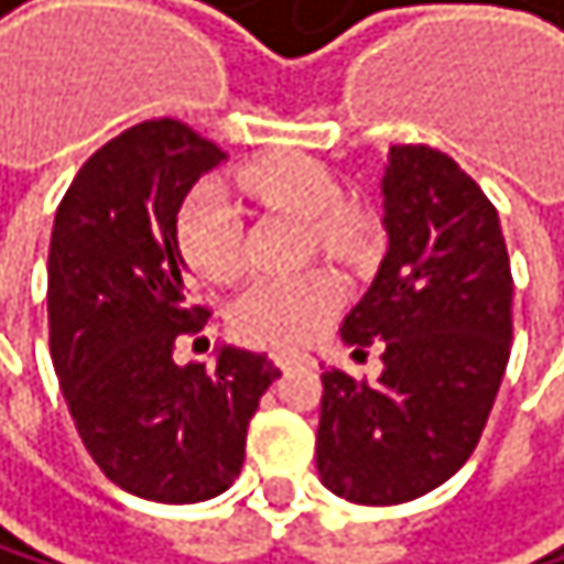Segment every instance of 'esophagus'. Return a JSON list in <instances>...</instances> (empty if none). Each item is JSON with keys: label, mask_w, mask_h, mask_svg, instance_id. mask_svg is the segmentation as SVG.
Returning <instances> with one entry per match:
<instances>
[{"label": "esophagus", "mask_w": 564, "mask_h": 564, "mask_svg": "<svg viewBox=\"0 0 564 564\" xmlns=\"http://www.w3.org/2000/svg\"><path fill=\"white\" fill-rule=\"evenodd\" d=\"M273 365L280 368V372H291V365H294V355H284V351H280V355H273Z\"/></svg>", "instance_id": "1"}]
</instances>
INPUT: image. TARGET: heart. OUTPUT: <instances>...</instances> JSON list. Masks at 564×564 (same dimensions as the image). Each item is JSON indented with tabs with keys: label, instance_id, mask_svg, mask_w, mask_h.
<instances>
[{
	"label": "heart",
	"instance_id": "b5f03b06",
	"mask_svg": "<svg viewBox=\"0 0 564 564\" xmlns=\"http://www.w3.org/2000/svg\"><path fill=\"white\" fill-rule=\"evenodd\" d=\"M236 188L270 209L311 219L324 250L341 253L355 240V223L338 213L341 188L335 175L301 151H276V155L240 169ZM175 240L188 267L209 280H229L240 270L243 216L223 182L206 178L188 188V196L178 206ZM338 297V280L321 270L294 276H257L236 294L229 324L236 335L253 345L301 348L328 324Z\"/></svg>",
	"mask_w": 564,
	"mask_h": 564
}]
</instances>
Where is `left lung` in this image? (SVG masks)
Here are the masks:
<instances>
[{"mask_svg":"<svg viewBox=\"0 0 564 564\" xmlns=\"http://www.w3.org/2000/svg\"><path fill=\"white\" fill-rule=\"evenodd\" d=\"M386 257L341 321L355 355L382 341L368 386L321 376L314 460L355 505H402L474 453L511 355V263L497 209L449 155L392 144L382 172Z\"/></svg>","mask_w":564,"mask_h":564,"instance_id":"obj_1","label":"left lung"}]
</instances>
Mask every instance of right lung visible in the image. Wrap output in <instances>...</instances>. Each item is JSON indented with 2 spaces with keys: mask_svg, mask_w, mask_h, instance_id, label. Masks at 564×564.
<instances>
[{
  "mask_svg": "<svg viewBox=\"0 0 564 564\" xmlns=\"http://www.w3.org/2000/svg\"><path fill=\"white\" fill-rule=\"evenodd\" d=\"M223 151L182 121L128 128L84 162L50 240V355L77 433L121 490L196 505L243 470L247 426L280 368L223 345L216 368L175 341L209 311L188 301L178 206Z\"/></svg>",
  "mask_w": 564,
  "mask_h": 564,
  "instance_id": "obj_1",
  "label": "right lung"
}]
</instances>
